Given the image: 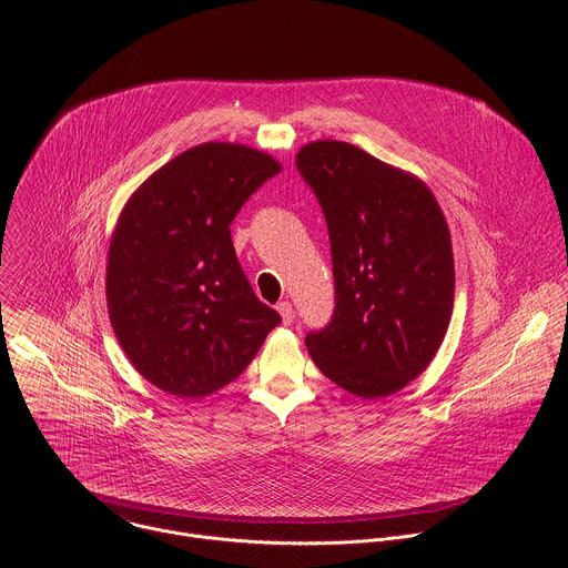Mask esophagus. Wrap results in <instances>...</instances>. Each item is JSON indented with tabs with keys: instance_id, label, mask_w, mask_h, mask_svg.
Here are the masks:
<instances>
[{
	"instance_id": "esophagus-1",
	"label": "esophagus",
	"mask_w": 568,
	"mask_h": 568,
	"mask_svg": "<svg viewBox=\"0 0 568 568\" xmlns=\"http://www.w3.org/2000/svg\"><path fill=\"white\" fill-rule=\"evenodd\" d=\"M278 312H281V316H283V323H285V326H290V323L294 321L292 303H290V301H281V303H278Z\"/></svg>"
}]
</instances>
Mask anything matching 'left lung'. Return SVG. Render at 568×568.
<instances>
[{
    "label": "left lung",
    "instance_id": "left-lung-1",
    "mask_svg": "<svg viewBox=\"0 0 568 568\" xmlns=\"http://www.w3.org/2000/svg\"><path fill=\"white\" fill-rule=\"evenodd\" d=\"M296 169L328 224L335 310L307 333L318 371L364 399L416 379L434 359L454 307V256L432 191L357 145L314 141Z\"/></svg>",
    "mask_w": 568,
    "mask_h": 568
}]
</instances>
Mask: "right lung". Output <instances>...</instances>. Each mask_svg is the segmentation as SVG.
Instances as JSON below:
<instances>
[{
	"instance_id": "1",
	"label": "right lung",
	"mask_w": 568,
	"mask_h": 568,
	"mask_svg": "<svg viewBox=\"0 0 568 568\" xmlns=\"http://www.w3.org/2000/svg\"><path fill=\"white\" fill-rule=\"evenodd\" d=\"M281 164L240 143H202L128 200L108 256V310L132 366L197 399L250 366L281 314L242 272L231 222Z\"/></svg>"
}]
</instances>
